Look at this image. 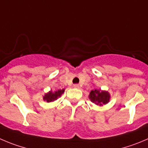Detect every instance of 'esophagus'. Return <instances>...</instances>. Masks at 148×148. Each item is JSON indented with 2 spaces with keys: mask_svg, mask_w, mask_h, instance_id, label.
Listing matches in <instances>:
<instances>
[{
  "mask_svg": "<svg viewBox=\"0 0 148 148\" xmlns=\"http://www.w3.org/2000/svg\"><path fill=\"white\" fill-rule=\"evenodd\" d=\"M74 88H79V85H77V84H75V85H74Z\"/></svg>",
  "mask_w": 148,
  "mask_h": 148,
  "instance_id": "1",
  "label": "esophagus"
}]
</instances>
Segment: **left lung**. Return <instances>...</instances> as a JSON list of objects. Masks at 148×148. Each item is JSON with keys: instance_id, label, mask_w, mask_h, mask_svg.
I'll use <instances>...</instances> for the list:
<instances>
[{"instance_id": "obj_1", "label": "left lung", "mask_w": 148, "mask_h": 148, "mask_svg": "<svg viewBox=\"0 0 148 148\" xmlns=\"http://www.w3.org/2000/svg\"><path fill=\"white\" fill-rule=\"evenodd\" d=\"M88 97L90 100L96 105L103 106L109 103L111 96L108 91L101 90V89H95L92 90L90 92Z\"/></svg>"}]
</instances>
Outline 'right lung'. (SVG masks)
<instances>
[{
    "label": "right lung",
    "mask_w": 148,
    "mask_h": 148,
    "mask_svg": "<svg viewBox=\"0 0 148 148\" xmlns=\"http://www.w3.org/2000/svg\"><path fill=\"white\" fill-rule=\"evenodd\" d=\"M64 91L65 89H59L55 91H49L48 93H45V96H43V100L46 101L48 103L55 101L57 100L59 97H60L62 96V94L64 93Z\"/></svg>",
    "instance_id": "1"
}]
</instances>
